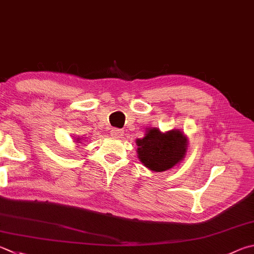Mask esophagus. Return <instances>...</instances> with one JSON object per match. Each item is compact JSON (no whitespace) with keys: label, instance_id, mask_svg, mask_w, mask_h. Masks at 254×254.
I'll use <instances>...</instances> for the list:
<instances>
[{"label":"esophagus","instance_id":"1","mask_svg":"<svg viewBox=\"0 0 254 254\" xmlns=\"http://www.w3.org/2000/svg\"><path fill=\"white\" fill-rule=\"evenodd\" d=\"M122 134H123V131L120 130V128H112L111 130V135L113 137H120L122 136Z\"/></svg>","mask_w":254,"mask_h":254}]
</instances>
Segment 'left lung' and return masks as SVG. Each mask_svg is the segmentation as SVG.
Instances as JSON below:
<instances>
[{"label": "left lung", "instance_id": "left-lung-1", "mask_svg": "<svg viewBox=\"0 0 254 254\" xmlns=\"http://www.w3.org/2000/svg\"><path fill=\"white\" fill-rule=\"evenodd\" d=\"M137 158L144 167L154 172L172 169L184 159L188 149V137L179 130L165 133L159 128H147L143 139L136 140Z\"/></svg>", "mask_w": 254, "mask_h": 254}]
</instances>
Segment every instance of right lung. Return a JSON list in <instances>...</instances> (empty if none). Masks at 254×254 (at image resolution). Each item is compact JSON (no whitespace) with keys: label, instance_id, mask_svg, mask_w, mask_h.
I'll return each instance as SVG.
<instances>
[{"label":"right lung","instance_id":"add662e5","mask_svg":"<svg viewBox=\"0 0 254 254\" xmlns=\"http://www.w3.org/2000/svg\"><path fill=\"white\" fill-rule=\"evenodd\" d=\"M79 141H80V137H79V139H77V141H76V143H80V142H79Z\"/></svg>","mask_w":254,"mask_h":254}]
</instances>
